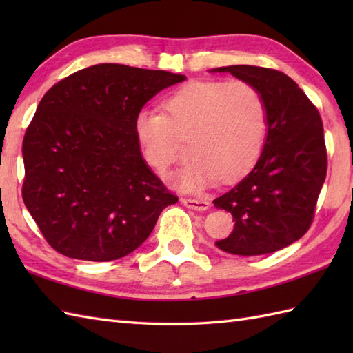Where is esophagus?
I'll list each match as a JSON object with an SVG mask.
<instances>
[{
    "label": "esophagus",
    "instance_id": "obj_1",
    "mask_svg": "<svg viewBox=\"0 0 353 353\" xmlns=\"http://www.w3.org/2000/svg\"><path fill=\"white\" fill-rule=\"evenodd\" d=\"M182 205L186 208L194 209V211H206V209L211 208V203L205 200H194V199H182Z\"/></svg>",
    "mask_w": 353,
    "mask_h": 353
}]
</instances>
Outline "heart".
<instances>
[{
    "instance_id": "1",
    "label": "heart",
    "mask_w": 353,
    "mask_h": 353,
    "mask_svg": "<svg viewBox=\"0 0 353 353\" xmlns=\"http://www.w3.org/2000/svg\"><path fill=\"white\" fill-rule=\"evenodd\" d=\"M165 113L141 109L133 121L144 161L163 174L177 157V137L191 156L171 183L199 194L249 171L264 148L267 108L256 88L243 80L192 81L163 103Z\"/></svg>"
}]
</instances>
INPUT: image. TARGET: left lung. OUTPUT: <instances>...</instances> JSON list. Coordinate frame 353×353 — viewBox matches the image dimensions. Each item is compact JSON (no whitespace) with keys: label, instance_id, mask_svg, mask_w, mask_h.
Returning a JSON list of instances; mask_svg holds the SVG:
<instances>
[{"label":"left lung","instance_id":"obj_1","mask_svg":"<svg viewBox=\"0 0 353 353\" xmlns=\"http://www.w3.org/2000/svg\"><path fill=\"white\" fill-rule=\"evenodd\" d=\"M209 72H229L250 83L267 108V138L256 163L214 200V206L230 212L235 221L232 234L215 245L239 256L277 252L311 226L326 179L323 123L296 81L281 71L232 65Z\"/></svg>","mask_w":353,"mask_h":353}]
</instances>
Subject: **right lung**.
<instances>
[{
  "label": "right lung",
  "mask_w": 353,
  "mask_h": 353,
  "mask_svg": "<svg viewBox=\"0 0 353 353\" xmlns=\"http://www.w3.org/2000/svg\"><path fill=\"white\" fill-rule=\"evenodd\" d=\"M183 80L101 63L43 95L22 142V199L52 249L74 259H119L177 203L142 157L133 121L156 94Z\"/></svg>",
  "instance_id": "obj_1"
}]
</instances>
